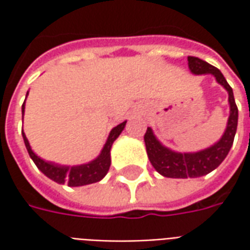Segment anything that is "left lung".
Segmentation results:
<instances>
[{
	"mask_svg": "<svg viewBox=\"0 0 250 250\" xmlns=\"http://www.w3.org/2000/svg\"><path fill=\"white\" fill-rule=\"evenodd\" d=\"M188 69L193 75H211L214 76L215 82L228 91L229 118L220 141H217L208 148L195 152L174 151L159 142L151 127H147L145 134L147 157L150 159L152 167L161 175L167 178H198L215 170L230 151L238 123V109L233 96V89L228 84L220 69L198 57L188 56Z\"/></svg>",
	"mask_w": 250,
	"mask_h": 250,
	"instance_id": "1",
	"label": "left lung"
}]
</instances>
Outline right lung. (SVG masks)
<instances>
[{"mask_svg":"<svg viewBox=\"0 0 250 250\" xmlns=\"http://www.w3.org/2000/svg\"><path fill=\"white\" fill-rule=\"evenodd\" d=\"M28 93L29 92H26V98H28ZM21 109H22V116H24L25 102ZM125 123H127V120H125L123 123H120L109 131L108 138H107V141L104 143L103 148H102V151L98 157L92 159L91 162L76 165V166L59 165V163L49 162V161L42 159L32 150L24 130H22V138H24L25 147L28 150L29 157L32 158V161L35 162V165L41 173L57 184H66L71 188H77V186H84V185L99 182L105 177V174L108 173L109 166H111V147L114 145V142L116 141V138L122 134V131L125 130Z\"/></svg>","mask_w":250,"mask_h":250,"instance_id":"add662e5","label":"right lung"}]
</instances>
